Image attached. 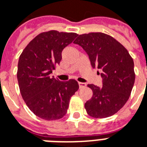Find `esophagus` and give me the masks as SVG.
Wrapping results in <instances>:
<instances>
[{"label": "esophagus", "mask_w": 147, "mask_h": 147, "mask_svg": "<svg viewBox=\"0 0 147 147\" xmlns=\"http://www.w3.org/2000/svg\"><path fill=\"white\" fill-rule=\"evenodd\" d=\"M79 88H83L85 87L86 84L85 83V82H79Z\"/></svg>", "instance_id": "1"}]
</instances>
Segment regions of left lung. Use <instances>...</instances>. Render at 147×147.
<instances>
[{"label": "left lung", "mask_w": 147, "mask_h": 147, "mask_svg": "<svg viewBox=\"0 0 147 147\" xmlns=\"http://www.w3.org/2000/svg\"><path fill=\"white\" fill-rule=\"evenodd\" d=\"M74 43L86 52L93 68L102 70L103 86L88 85L93 96L85 104L86 112L96 118L115 115L131 94L136 77L133 60L122 44L103 32L79 35Z\"/></svg>", "instance_id": "obj_1"}]
</instances>
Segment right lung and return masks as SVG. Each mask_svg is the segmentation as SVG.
Segmentation results:
<instances>
[{"instance_id":"1","label":"right lung","mask_w":147,"mask_h":147,"mask_svg":"<svg viewBox=\"0 0 147 147\" xmlns=\"http://www.w3.org/2000/svg\"><path fill=\"white\" fill-rule=\"evenodd\" d=\"M78 34L51 30L37 35L24 49L18 64V86L30 111L47 121L63 118L71 96L79 90L78 82H61L51 76L61 61V52Z\"/></svg>"}]
</instances>
